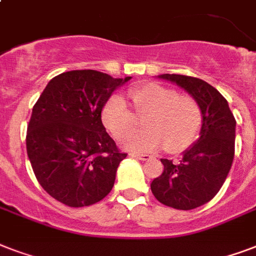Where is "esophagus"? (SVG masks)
I'll list each match as a JSON object with an SVG mask.
<instances>
[{
    "mask_svg": "<svg viewBox=\"0 0 256 256\" xmlns=\"http://www.w3.org/2000/svg\"><path fill=\"white\" fill-rule=\"evenodd\" d=\"M132 156H134V158H136V160H152V156H148V154H132Z\"/></svg>",
    "mask_w": 256,
    "mask_h": 256,
    "instance_id": "obj_1",
    "label": "esophagus"
}]
</instances>
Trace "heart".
Returning a JSON list of instances; mask_svg holds the SVG:
<instances>
[{"instance_id": "heart-1", "label": "heart", "mask_w": 256, "mask_h": 256, "mask_svg": "<svg viewBox=\"0 0 256 256\" xmlns=\"http://www.w3.org/2000/svg\"><path fill=\"white\" fill-rule=\"evenodd\" d=\"M128 96L136 114L120 96H110L100 112L102 124L116 140H122L144 118V130L128 136L124 146L132 152H150L164 148L168 152H182L194 144L202 128L200 104L192 96L158 84L130 88Z\"/></svg>"}]
</instances>
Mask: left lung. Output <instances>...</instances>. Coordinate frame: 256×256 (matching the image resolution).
<instances>
[{"label":"left lung","mask_w":256,"mask_h":256,"mask_svg":"<svg viewBox=\"0 0 256 256\" xmlns=\"http://www.w3.org/2000/svg\"><path fill=\"white\" fill-rule=\"evenodd\" d=\"M196 100L203 122L199 140L184 152L178 164L160 160L164 172L152 182L160 203L176 210H192L210 202L226 180L235 152V120L226 98L199 78L162 74Z\"/></svg>","instance_id":"1"}]
</instances>
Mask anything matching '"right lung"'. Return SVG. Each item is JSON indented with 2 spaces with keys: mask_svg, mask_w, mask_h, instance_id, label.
Wrapping results in <instances>:
<instances>
[{
  "mask_svg": "<svg viewBox=\"0 0 256 256\" xmlns=\"http://www.w3.org/2000/svg\"><path fill=\"white\" fill-rule=\"evenodd\" d=\"M96 70L54 77L33 106L26 150L42 188L69 207L92 206L112 191L120 152L102 124L100 112L118 86Z\"/></svg>",
  "mask_w": 256,
  "mask_h": 256,
  "instance_id": "add662e5",
  "label": "right lung"
}]
</instances>
